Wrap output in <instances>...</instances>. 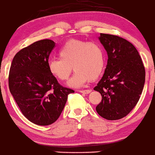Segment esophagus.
<instances>
[{"label": "esophagus", "mask_w": 155, "mask_h": 155, "mask_svg": "<svg viewBox=\"0 0 155 155\" xmlns=\"http://www.w3.org/2000/svg\"><path fill=\"white\" fill-rule=\"evenodd\" d=\"M92 90H79V92H81V93H84V94H89L90 93V92H91Z\"/></svg>", "instance_id": "34e87169"}]
</instances>
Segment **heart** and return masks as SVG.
<instances>
[{"mask_svg":"<svg viewBox=\"0 0 155 155\" xmlns=\"http://www.w3.org/2000/svg\"><path fill=\"white\" fill-rule=\"evenodd\" d=\"M59 59L48 63L49 71L60 81H65L72 72L68 86L80 87L88 80L95 81L101 76L105 65L104 51L100 44L81 40H71L59 51Z\"/></svg>","mask_w":155,"mask_h":155,"instance_id":"heart-1","label":"heart"}]
</instances>
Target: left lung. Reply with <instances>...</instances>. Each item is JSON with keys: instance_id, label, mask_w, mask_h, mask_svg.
Here are the masks:
<instances>
[{"instance_id": "left-lung-1", "label": "left lung", "mask_w": 155, "mask_h": 155, "mask_svg": "<svg viewBox=\"0 0 155 155\" xmlns=\"http://www.w3.org/2000/svg\"><path fill=\"white\" fill-rule=\"evenodd\" d=\"M98 38L107 52L108 61L102 79L94 88L102 96L96 111L108 120H120L139 100L145 83V68L130 42L105 33H101Z\"/></svg>"}]
</instances>
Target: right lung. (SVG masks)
<instances>
[{"instance_id":"add662e5","label":"right lung","mask_w":155,"mask_h":155,"mask_svg":"<svg viewBox=\"0 0 155 155\" xmlns=\"http://www.w3.org/2000/svg\"><path fill=\"white\" fill-rule=\"evenodd\" d=\"M55 43L38 41L14 57L8 75L9 90L22 114L38 125H49L58 120L74 91L63 87L49 73L48 60Z\"/></svg>"}]
</instances>
